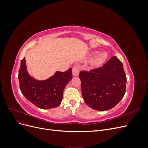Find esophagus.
<instances>
[{
    "instance_id": "obj_1",
    "label": "esophagus",
    "mask_w": 148,
    "mask_h": 148,
    "mask_svg": "<svg viewBox=\"0 0 148 148\" xmlns=\"http://www.w3.org/2000/svg\"><path fill=\"white\" fill-rule=\"evenodd\" d=\"M79 72V70L78 66H74L72 69V73L74 77H77V76H78Z\"/></svg>"
}]
</instances>
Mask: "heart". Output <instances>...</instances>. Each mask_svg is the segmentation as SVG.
<instances>
[{"label": "heart", "mask_w": 148, "mask_h": 148, "mask_svg": "<svg viewBox=\"0 0 148 148\" xmlns=\"http://www.w3.org/2000/svg\"><path fill=\"white\" fill-rule=\"evenodd\" d=\"M97 51H93L90 56V58H92L91 60L90 64L92 67H99L104 63L107 59V54L106 52L100 53L97 54Z\"/></svg>", "instance_id": "b5f03b06"}]
</instances>
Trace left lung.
<instances>
[{
    "mask_svg": "<svg viewBox=\"0 0 148 148\" xmlns=\"http://www.w3.org/2000/svg\"><path fill=\"white\" fill-rule=\"evenodd\" d=\"M79 78L84 101L95 110L112 109L125 94L126 75L122 63L115 56L102 67L90 71H81Z\"/></svg>",
    "mask_w": 148,
    "mask_h": 148,
    "instance_id": "left-lung-1",
    "label": "left lung"
}]
</instances>
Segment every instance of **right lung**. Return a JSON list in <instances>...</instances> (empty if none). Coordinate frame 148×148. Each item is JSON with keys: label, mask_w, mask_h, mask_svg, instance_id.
<instances>
[{"label": "right lung", "mask_w": 148, "mask_h": 148, "mask_svg": "<svg viewBox=\"0 0 148 148\" xmlns=\"http://www.w3.org/2000/svg\"><path fill=\"white\" fill-rule=\"evenodd\" d=\"M72 70L57 71L51 77L38 80L29 75L25 57L21 61L18 72L20 88L23 95L32 104L42 109L55 108L63 98L64 88L72 78Z\"/></svg>", "instance_id": "obj_1"}]
</instances>
